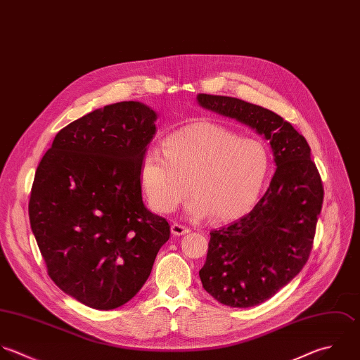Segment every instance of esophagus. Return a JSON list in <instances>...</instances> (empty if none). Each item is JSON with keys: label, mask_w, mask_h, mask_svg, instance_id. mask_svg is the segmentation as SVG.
Listing matches in <instances>:
<instances>
[{"label": "esophagus", "mask_w": 360, "mask_h": 360, "mask_svg": "<svg viewBox=\"0 0 360 360\" xmlns=\"http://www.w3.org/2000/svg\"><path fill=\"white\" fill-rule=\"evenodd\" d=\"M191 230L186 227V226H182V224H178V223H174L172 226H171V233L174 234V236H185V234H188Z\"/></svg>", "instance_id": "1"}]
</instances>
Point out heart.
<instances>
[{
    "label": "heart",
    "instance_id": "heart-1",
    "mask_svg": "<svg viewBox=\"0 0 360 360\" xmlns=\"http://www.w3.org/2000/svg\"><path fill=\"white\" fill-rule=\"evenodd\" d=\"M271 169L264 141L214 123H193L165 139L164 151L148 148L141 160L140 179L150 206L171 213L193 196L186 212L196 219L230 221L257 203Z\"/></svg>",
    "mask_w": 360,
    "mask_h": 360
}]
</instances>
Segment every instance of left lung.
Listing matches in <instances>:
<instances>
[{
  "label": "left lung",
  "instance_id": "left-lung-1",
  "mask_svg": "<svg viewBox=\"0 0 360 360\" xmlns=\"http://www.w3.org/2000/svg\"><path fill=\"white\" fill-rule=\"evenodd\" d=\"M198 103L236 119L269 141L276 171L255 207L238 221L210 233L199 276L221 304L254 307L286 286L306 265L324 189L307 140L283 117L262 106L199 94Z\"/></svg>",
  "mask_w": 360,
  "mask_h": 360
}]
</instances>
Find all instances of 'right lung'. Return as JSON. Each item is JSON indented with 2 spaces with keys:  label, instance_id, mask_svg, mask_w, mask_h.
Here are the masks:
<instances>
[{
  "label": "right lung",
  "instance_id": "add662e5",
  "mask_svg": "<svg viewBox=\"0 0 360 360\" xmlns=\"http://www.w3.org/2000/svg\"><path fill=\"white\" fill-rule=\"evenodd\" d=\"M157 113L124 101L64 129L37 165L29 200L33 236L51 281L96 310H113L148 279L168 221L141 196L140 167Z\"/></svg>",
  "mask_w": 360,
  "mask_h": 360
}]
</instances>
